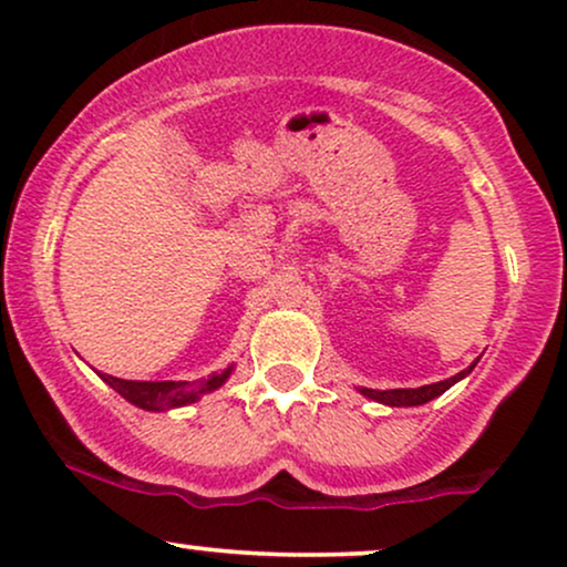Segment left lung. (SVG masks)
Segmentation results:
<instances>
[{
	"label": "left lung",
	"instance_id": "8db88e82",
	"mask_svg": "<svg viewBox=\"0 0 567 567\" xmlns=\"http://www.w3.org/2000/svg\"><path fill=\"white\" fill-rule=\"evenodd\" d=\"M472 368L461 370V373H455L453 379L426 383V386H419V389H386V392H379V389L362 386L360 394H365L368 400H375V402H381V405H389V408H415V405H424V402H429V400H434V396H440L442 392H447L453 383L466 379V375L472 373Z\"/></svg>",
	"mask_w": 567,
	"mask_h": 567
}]
</instances>
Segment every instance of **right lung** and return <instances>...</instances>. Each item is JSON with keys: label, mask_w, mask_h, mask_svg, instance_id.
Listing matches in <instances>:
<instances>
[{"label": "right lung", "mask_w": 567, "mask_h": 567, "mask_svg": "<svg viewBox=\"0 0 567 567\" xmlns=\"http://www.w3.org/2000/svg\"><path fill=\"white\" fill-rule=\"evenodd\" d=\"M234 368L220 370V373L207 375V379L199 381H125V379H114V375L101 373V379L125 396L127 402H133L135 408L141 410H173V408H184L197 402L202 394L216 392L226 383V379L231 375Z\"/></svg>", "instance_id": "right-lung-1"}]
</instances>
